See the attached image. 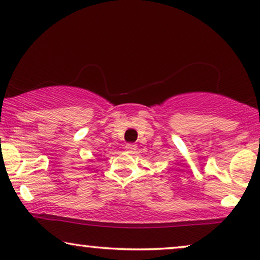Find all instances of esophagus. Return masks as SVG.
<instances>
[{
  "mask_svg": "<svg viewBox=\"0 0 260 260\" xmlns=\"http://www.w3.org/2000/svg\"><path fill=\"white\" fill-rule=\"evenodd\" d=\"M125 149L129 152H131V154H134V152L137 150V145L135 144V143H126L125 144Z\"/></svg>",
  "mask_w": 260,
  "mask_h": 260,
  "instance_id": "obj_1",
  "label": "esophagus"
}]
</instances>
